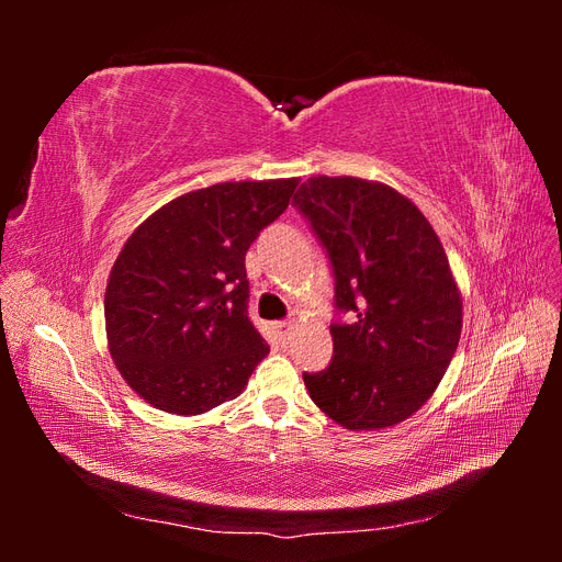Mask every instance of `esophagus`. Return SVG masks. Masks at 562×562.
I'll return each instance as SVG.
<instances>
[{
	"label": "esophagus",
	"instance_id": "obj_1",
	"mask_svg": "<svg viewBox=\"0 0 562 562\" xmlns=\"http://www.w3.org/2000/svg\"><path fill=\"white\" fill-rule=\"evenodd\" d=\"M274 333H277L281 339H288V335H291V323H288V321H277V323H274Z\"/></svg>",
	"mask_w": 562,
	"mask_h": 562
}]
</instances>
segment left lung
<instances>
[{
	"mask_svg": "<svg viewBox=\"0 0 562 562\" xmlns=\"http://www.w3.org/2000/svg\"><path fill=\"white\" fill-rule=\"evenodd\" d=\"M335 274L333 361L304 372L312 401L351 431L394 427L431 398L462 335V293L429 220L394 187L316 176L293 199Z\"/></svg>",
	"mask_w": 562,
	"mask_h": 562,
	"instance_id": "obj_1",
	"label": "left lung"
}]
</instances>
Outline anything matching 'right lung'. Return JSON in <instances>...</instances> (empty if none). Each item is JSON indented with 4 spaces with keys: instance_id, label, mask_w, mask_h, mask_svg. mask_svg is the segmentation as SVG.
I'll return each instance as SVG.
<instances>
[{
    "instance_id": "add662e5",
    "label": "right lung",
    "mask_w": 562,
    "mask_h": 562,
    "mask_svg": "<svg viewBox=\"0 0 562 562\" xmlns=\"http://www.w3.org/2000/svg\"><path fill=\"white\" fill-rule=\"evenodd\" d=\"M297 182L203 187L128 236L105 291L108 347L126 384L157 411L209 413L239 396L269 353L248 318L246 252Z\"/></svg>"
}]
</instances>
